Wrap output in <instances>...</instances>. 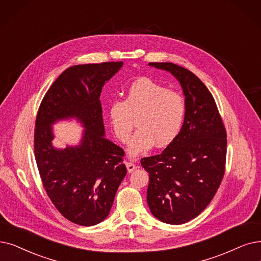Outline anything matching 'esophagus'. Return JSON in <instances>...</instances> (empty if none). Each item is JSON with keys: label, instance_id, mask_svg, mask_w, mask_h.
Instances as JSON below:
<instances>
[{"label": "esophagus", "instance_id": "34e87169", "mask_svg": "<svg viewBox=\"0 0 261 261\" xmlns=\"http://www.w3.org/2000/svg\"><path fill=\"white\" fill-rule=\"evenodd\" d=\"M126 168H127L128 172H133L135 169L137 168V166L133 162H126Z\"/></svg>", "mask_w": 261, "mask_h": 261}]
</instances>
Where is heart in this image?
<instances>
[{
    "label": "heart",
    "instance_id": "obj_1",
    "mask_svg": "<svg viewBox=\"0 0 261 261\" xmlns=\"http://www.w3.org/2000/svg\"><path fill=\"white\" fill-rule=\"evenodd\" d=\"M186 114L185 98L178 92L148 78L134 81L124 100L110 102L108 116L112 130L123 143L127 142L137 120L128 151L137 155L152 148L170 144L182 129Z\"/></svg>",
    "mask_w": 261,
    "mask_h": 261
}]
</instances>
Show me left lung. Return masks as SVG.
<instances>
[{
    "mask_svg": "<svg viewBox=\"0 0 261 261\" xmlns=\"http://www.w3.org/2000/svg\"><path fill=\"white\" fill-rule=\"evenodd\" d=\"M179 80L186 101L182 129L161 154L141 159L149 172L147 201L160 221L180 225L199 215L224 178L227 133L211 92L189 69L149 63Z\"/></svg>",
    "mask_w": 261,
    "mask_h": 261,
    "instance_id": "obj_1",
    "label": "left lung"
}]
</instances>
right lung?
Listing matches in <instances>:
<instances>
[{"label": "right lung", "mask_w": 261, "mask_h": 261, "mask_svg": "<svg viewBox=\"0 0 261 261\" xmlns=\"http://www.w3.org/2000/svg\"><path fill=\"white\" fill-rule=\"evenodd\" d=\"M123 62H103L67 68L41 100L34 132V154L45 191L66 220L93 226L108 216L126 167L124 151L103 137L101 89ZM77 117L85 126L80 146L51 147L50 124Z\"/></svg>", "instance_id": "1"}]
</instances>
